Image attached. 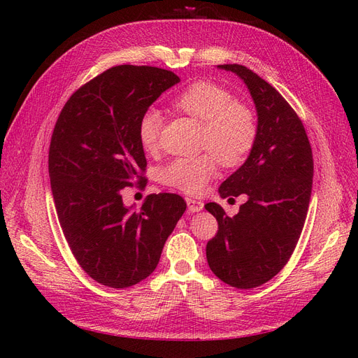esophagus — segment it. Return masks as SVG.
Instances as JSON below:
<instances>
[{"label":"esophagus","mask_w":358,"mask_h":358,"mask_svg":"<svg viewBox=\"0 0 358 358\" xmlns=\"http://www.w3.org/2000/svg\"><path fill=\"white\" fill-rule=\"evenodd\" d=\"M187 204H188V210H189L191 213L200 212V210H203V208H204V203L200 201V200H196V199H187Z\"/></svg>","instance_id":"1"}]
</instances>
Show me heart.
I'll return each instance as SVG.
<instances>
[{"instance_id":"obj_1","label":"heart","mask_w":358,"mask_h":358,"mask_svg":"<svg viewBox=\"0 0 358 358\" xmlns=\"http://www.w3.org/2000/svg\"><path fill=\"white\" fill-rule=\"evenodd\" d=\"M173 110L199 122V148L208 152L192 158H176L159 170L166 187L185 194H199L213 179L218 161L224 167H239L251 155L258 140V121L251 107L239 103L231 91L209 80H197L171 101ZM162 116L149 109L137 125V137L145 152L159 146Z\"/></svg>"}]
</instances>
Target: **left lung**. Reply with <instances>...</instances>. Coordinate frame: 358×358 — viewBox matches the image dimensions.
<instances>
[{
	"label": "left lung",
	"mask_w": 358,
	"mask_h": 358,
	"mask_svg": "<svg viewBox=\"0 0 358 358\" xmlns=\"http://www.w3.org/2000/svg\"><path fill=\"white\" fill-rule=\"evenodd\" d=\"M218 67L236 73L251 92L258 140L220 187L222 199L246 194L239 213L229 216L216 203L204 206L218 221L206 258L222 282L248 289L276 276L294 251L309 208L313 159L301 119L272 85L239 64Z\"/></svg>",
	"instance_id": "1"
}]
</instances>
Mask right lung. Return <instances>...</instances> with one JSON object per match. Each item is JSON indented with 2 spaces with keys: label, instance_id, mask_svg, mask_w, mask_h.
I'll use <instances>...</instances> for the list:
<instances>
[{
  "label": "right lung",
  "instance_id": "1",
  "mask_svg": "<svg viewBox=\"0 0 358 358\" xmlns=\"http://www.w3.org/2000/svg\"><path fill=\"white\" fill-rule=\"evenodd\" d=\"M179 82L158 67H112L70 96L53 128L49 178L61 229L79 266L106 287L152 273L187 209L170 192L150 194L138 210L122 203L124 188L146 187L140 117Z\"/></svg>",
  "mask_w": 358,
  "mask_h": 358
}]
</instances>
